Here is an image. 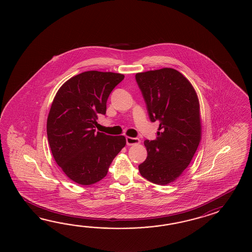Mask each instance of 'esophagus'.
<instances>
[{"label":"esophagus","mask_w":252,"mask_h":252,"mask_svg":"<svg viewBox=\"0 0 252 252\" xmlns=\"http://www.w3.org/2000/svg\"><path fill=\"white\" fill-rule=\"evenodd\" d=\"M126 144L128 146L137 145L140 143V139L137 137H126Z\"/></svg>","instance_id":"esophagus-1"}]
</instances>
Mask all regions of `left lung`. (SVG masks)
I'll return each instance as SVG.
<instances>
[{
    "mask_svg": "<svg viewBox=\"0 0 252 252\" xmlns=\"http://www.w3.org/2000/svg\"><path fill=\"white\" fill-rule=\"evenodd\" d=\"M150 118L159 121L157 137L145 140L148 156L138 165L150 182L165 186L182 175L201 139L198 95L189 80L176 69L137 73Z\"/></svg>",
    "mask_w": 252,
    "mask_h": 252,
    "instance_id": "left-lung-1",
    "label": "left lung"
}]
</instances>
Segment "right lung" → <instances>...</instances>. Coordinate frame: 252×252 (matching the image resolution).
<instances>
[{
    "instance_id": "right-lung-1",
    "label": "right lung",
    "mask_w": 252,
    "mask_h": 252,
    "mask_svg": "<svg viewBox=\"0 0 252 252\" xmlns=\"http://www.w3.org/2000/svg\"><path fill=\"white\" fill-rule=\"evenodd\" d=\"M125 76L87 71L69 78L54 96L47 136L54 160L72 181L90 186L106 176L126 144L124 136L95 132L97 115H105L110 93Z\"/></svg>"
}]
</instances>
